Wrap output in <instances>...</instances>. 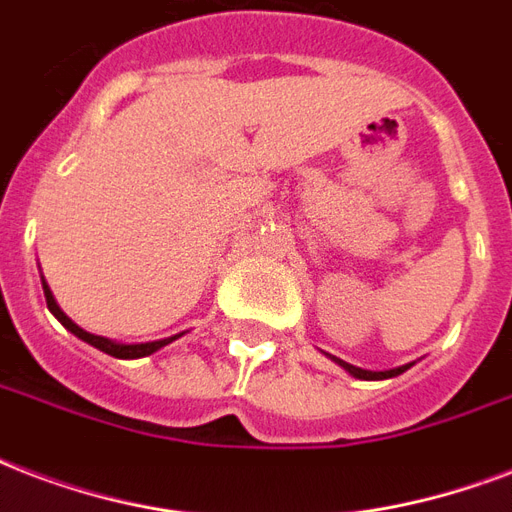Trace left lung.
Listing matches in <instances>:
<instances>
[{
    "label": "left lung",
    "instance_id": "obj_1",
    "mask_svg": "<svg viewBox=\"0 0 512 512\" xmlns=\"http://www.w3.org/2000/svg\"><path fill=\"white\" fill-rule=\"evenodd\" d=\"M336 363L342 368H347L352 376H358V379H368V382H374V379H390V376H398L403 374L406 368H411V363L408 366H398V368H390V371H366V368H358V366H350V363H344V360L334 358Z\"/></svg>",
    "mask_w": 512,
    "mask_h": 512
}]
</instances>
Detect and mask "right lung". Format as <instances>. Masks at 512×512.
I'll use <instances>...</instances> for the list:
<instances>
[{
	"instance_id": "right-lung-1",
	"label": "right lung",
	"mask_w": 512,
	"mask_h": 512,
	"mask_svg": "<svg viewBox=\"0 0 512 512\" xmlns=\"http://www.w3.org/2000/svg\"><path fill=\"white\" fill-rule=\"evenodd\" d=\"M42 285H45V301H47V310L53 312L55 318L61 320L63 328H69L71 334L79 336L82 342L93 344L95 350L106 352V355H112V358H146V355H152V352H157L160 347H165V344H170L173 339H178V336H170V339H160V342H146V344H117L112 342V339H104V336H95V334H87V331H82V328L74 323V320H69L66 315L61 312V307L55 304L53 293H50V288H47V283L42 280Z\"/></svg>"
}]
</instances>
